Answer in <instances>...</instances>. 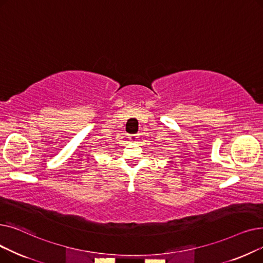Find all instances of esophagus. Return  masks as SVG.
I'll list each match as a JSON object with an SVG mask.
<instances>
[{
	"mask_svg": "<svg viewBox=\"0 0 263 263\" xmlns=\"http://www.w3.org/2000/svg\"><path fill=\"white\" fill-rule=\"evenodd\" d=\"M129 140L131 141V142H137V141H139V135H137V134H131L130 136H129Z\"/></svg>",
	"mask_w": 263,
	"mask_h": 263,
	"instance_id": "34e87169",
	"label": "esophagus"
}]
</instances>
